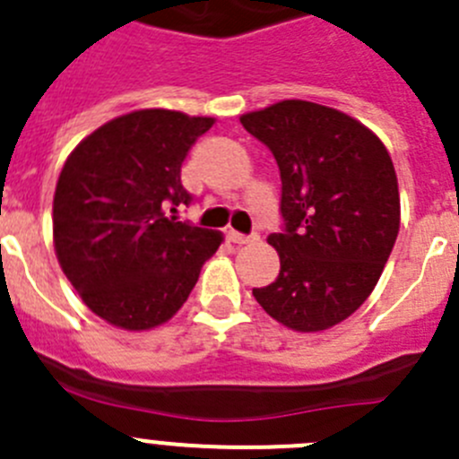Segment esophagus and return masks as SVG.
Returning a JSON list of instances; mask_svg holds the SVG:
<instances>
[{"label": "esophagus", "mask_w": 459, "mask_h": 459, "mask_svg": "<svg viewBox=\"0 0 459 459\" xmlns=\"http://www.w3.org/2000/svg\"><path fill=\"white\" fill-rule=\"evenodd\" d=\"M228 238L231 240V243H236V245H247V243H254V240H256L258 236H256V234L245 236V234H240V231L230 230V231H228Z\"/></svg>", "instance_id": "34e87169"}]
</instances>
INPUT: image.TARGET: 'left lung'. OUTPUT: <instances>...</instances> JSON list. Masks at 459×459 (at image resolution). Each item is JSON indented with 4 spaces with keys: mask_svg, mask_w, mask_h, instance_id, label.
<instances>
[{
    "mask_svg": "<svg viewBox=\"0 0 459 459\" xmlns=\"http://www.w3.org/2000/svg\"><path fill=\"white\" fill-rule=\"evenodd\" d=\"M281 171L283 230L274 283L258 306L297 333L342 324L377 285L399 231V189L384 143L355 117L306 100L240 116Z\"/></svg>",
    "mask_w": 459,
    "mask_h": 459,
    "instance_id": "1",
    "label": "left lung"
}]
</instances>
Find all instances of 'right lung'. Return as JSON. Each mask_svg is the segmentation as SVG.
Returning <instances> with one entry per match:
<instances>
[{"mask_svg": "<svg viewBox=\"0 0 459 459\" xmlns=\"http://www.w3.org/2000/svg\"><path fill=\"white\" fill-rule=\"evenodd\" d=\"M214 117L143 108L86 135L53 198L57 261L107 324L149 330L187 301L223 234L178 221L192 203L180 167Z\"/></svg>", "mask_w": 459, "mask_h": 459, "instance_id": "right-lung-1", "label": "right lung"}]
</instances>
